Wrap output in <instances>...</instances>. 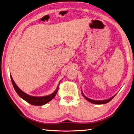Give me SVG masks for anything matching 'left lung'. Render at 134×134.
I'll use <instances>...</instances> for the list:
<instances>
[{
    "label": "left lung",
    "mask_w": 134,
    "mask_h": 134,
    "mask_svg": "<svg viewBox=\"0 0 134 134\" xmlns=\"http://www.w3.org/2000/svg\"><path fill=\"white\" fill-rule=\"evenodd\" d=\"M81 92H82V96H83V97L85 99H86L87 101H88L89 102H91V103L94 104H107V103H108V102H109V101H110L111 100H112V99L113 98H114V97L116 94L115 95L112 96V97H110V98H108V99H104V100H94V99H90L89 98L85 96L84 94L83 93V92H82V90H81Z\"/></svg>",
    "instance_id": "obj_1"
}]
</instances>
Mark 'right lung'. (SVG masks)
Returning <instances> with one entry per match:
<instances>
[{
  "label": "right lung",
  "instance_id": "right-lung-1",
  "mask_svg": "<svg viewBox=\"0 0 134 134\" xmlns=\"http://www.w3.org/2000/svg\"><path fill=\"white\" fill-rule=\"evenodd\" d=\"M10 77L11 79V82H12V83L13 85V87L15 89V92L16 93L18 94V96L24 99L25 101H26L28 103H29L31 105H36V106H41V105H44L45 104H46L48 103V102H49L50 101L52 100V99L55 97L57 92H58V89H59V86L60 83V81L59 82V83L57 86L56 90L54 91V92L51 94L49 95L48 96H41V97H36V96H32L27 94L26 93H25L23 92L22 90H21L19 88V87L17 86L16 83H15V82L13 80V79L11 76L10 74Z\"/></svg>",
  "mask_w": 134,
  "mask_h": 134
}]
</instances>
